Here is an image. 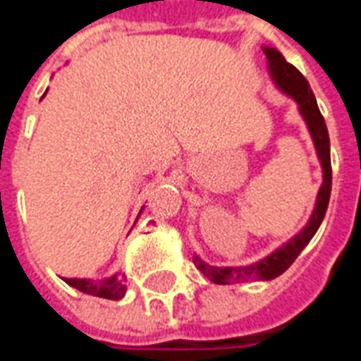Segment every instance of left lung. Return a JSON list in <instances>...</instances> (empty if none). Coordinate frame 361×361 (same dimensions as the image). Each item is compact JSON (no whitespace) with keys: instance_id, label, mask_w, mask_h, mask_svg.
Instances as JSON below:
<instances>
[{"instance_id":"8db88e82","label":"left lung","mask_w":361,"mask_h":361,"mask_svg":"<svg viewBox=\"0 0 361 361\" xmlns=\"http://www.w3.org/2000/svg\"><path fill=\"white\" fill-rule=\"evenodd\" d=\"M266 50V58L269 62V72L274 75V80L277 85L291 95L295 102L299 103V111L303 115V119L307 121V127L311 130L312 142L317 146V154L322 164V185L319 189V197H317V205L312 211V216L309 224L305 226L301 233L295 236L293 240L287 242L286 246H281L279 250L274 254H269L268 258L259 259L258 264L252 266H240V268H215L209 266L201 258H193V264L199 271H203V276L209 277L213 283L219 286H228V283H238V281H248V279H274V277L281 276L295 258L301 254L305 246L311 242L314 233L319 231L326 207L330 201V188H332V166H330V140H329V128L324 123V117L319 111L317 99L311 92V85L305 80V75L293 66L289 64L286 58L281 56V52H277L276 49H264Z\"/></svg>"}]
</instances>
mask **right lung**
<instances>
[{
	"label": "right lung",
	"mask_w": 361,
	"mask_h": 361,
	"mask_svg": "<svg viewBox=\"0 0 361 361\" xmlns=\"http://www.w3.org/2000/svg\"><path fill=\"white\" fill-rule=\"evenodd\" d=\"M68 286H72L78 291L82 293L93 295V297H103V299H111V301H117L121 299L125 291H127V286H125V279L121 276H113L111 279H105V281H97L93 283L90 279H64Z\"/></svg>",
	"instance_id": "add662e5"
}]
</instances>
